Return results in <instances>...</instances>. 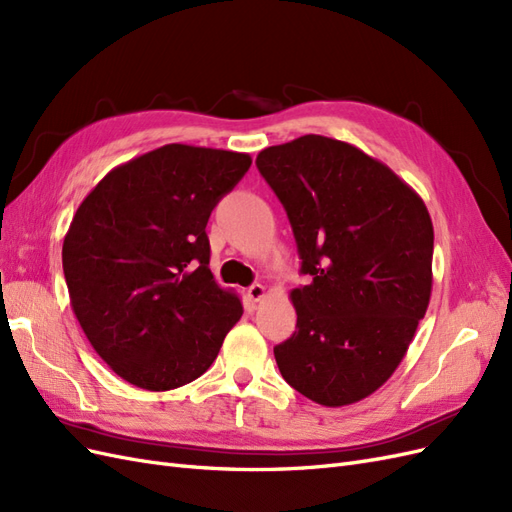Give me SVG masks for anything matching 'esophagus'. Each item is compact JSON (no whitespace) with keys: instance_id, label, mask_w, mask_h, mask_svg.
Returning <instances> with one entry per match:
<instances>
[{"instance_id":"esophagus-1","label":"esophagus","mask_w":512,"mask_h":512,"mask_svg":"<svg viewBox=\"0 0 512 512\" xmlns=\"http://www.w3.org/2000/svg\"><path fill=\"white\" fill-rule=\"evenodd\" d=\"M247 297H250L254 303H258L267 297V288L262 284H252L250 288H247Z\"/></svg>"}]
</instances>
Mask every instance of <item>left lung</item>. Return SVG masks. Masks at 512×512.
<instances>
[{
	"instance_id": "obj_1",
	"label": "left lung",
	"mask_w": 512,
	"mask_h": 512,
	"mask_svg": "<svg viewBox=\"0 0 512 512\" xmlns=\"http://www.w3.org/2000/svg\"><path fill=\"white\" fill-rule=\"evenodd\" d=\"M297 239V331L275 346L284 380L320 406L369 397L404 359L431 297L433 224L406 181L320 134L258 153Z\"/></svg>"
}]
</instances>
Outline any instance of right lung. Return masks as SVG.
<instances>
[{
  "label": "right lung",
  "instance_id": "right-lung-1",
  "mask_svg": "<svg viewBox=\"0 0 512 512\" xmlns=\"http://www.w3.org/2000/svg\"><path fill=\"white\" fill-rule=\"evenodd\" d=\"M250 164L247 153L164 145L113 168L74 213L61 250L72 312L138 389L203 376L243 314L209 269L205 228Z\"/></svg>",
  "mask_w": 512,
  "mask_h": 512
}]
</instances>
